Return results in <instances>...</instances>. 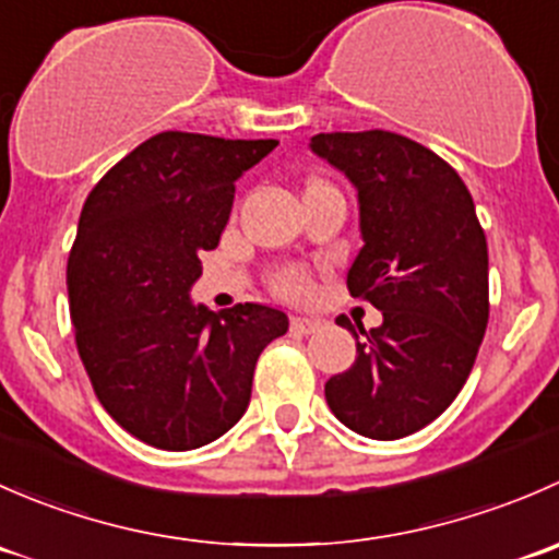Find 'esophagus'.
Returning a JSON list of instances; mask_svg holds the SVG:
<instances>
[{"label": "esophagus", "mask_w": 559, "mask_h": 559, "mask_svg": "<svg viewBox=\"0 0 559 559\" xmlns=\"http://www.w3.org/2000/svg\"><path fill=\"white\" fill-rule=\"evenodd\" d=\"M292 330L300 332V335H311V332L324 330V321L316 319V316H292Z\"/></svg>", "instance_id": "obj_1"}]
</instances>
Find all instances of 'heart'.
<instances>
[{
	"label": "heart",
	"instance_id": "obj_1",
	"mask_svg": "<svg viewBox=\"0 0 559 559\" xmlns=\"http://www.w3.org/2000/svg\"><path fill=\"white\" fill-rule=\"evenodd\" d=\"M275 286H278L281 295L300 297V295H306V292H308V275L302 273V270L289 267V270H284V273H278V278H275Z\"/></svg>",
	"mask_w": 559,
	"mask_h": 559
}]
</instances>
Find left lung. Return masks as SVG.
<instances>
[{
  "mask_svg": "<svg viewBox=\"0 0 559 559\" xmlns=\"http://www.w3.org/2000/svg\"><path fill=\"white\" fill-rule=\"evenodd\" d=\"M311 151L357 189L362 248L346 284L384 313L370 332L341 319L357 359L326 381V405L348 430L397 441L438 419L471 376L489 319L487 238L460 175L403 134H316Z\"/></svg>",
  "mask_w": 559,
  "mask_h": 559,
  "instance_id": "1",
  "label": "left lung"
}]
</instances>
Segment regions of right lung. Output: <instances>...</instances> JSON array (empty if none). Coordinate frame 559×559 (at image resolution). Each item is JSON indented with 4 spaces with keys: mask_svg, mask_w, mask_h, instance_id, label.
<instances>
[{
    "mask_svg": "<svg viewBox=\"0 0 559 559\" xmlns=\"http://www.w3.org/2000/svg\"><path fill=\"white\" fill-rule=\"evenodd\" d=\"M275 145L154 134L83 205L67 262L78 354L103 408L148 447L189 452L238 425L259 354L289 330L278 308L213 313L191 300L202 251L218 246L233 213L235 180Z\"/></svg>",
    "mask_w": 559,
    "mask_h": 559,
    "instance_id": "1",
    "label": "right lung"
}]
</instances>
